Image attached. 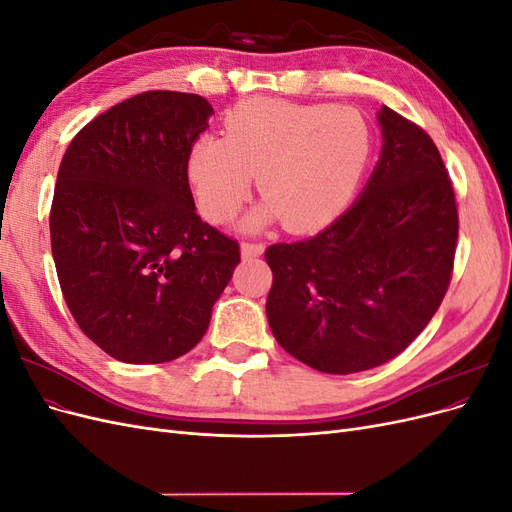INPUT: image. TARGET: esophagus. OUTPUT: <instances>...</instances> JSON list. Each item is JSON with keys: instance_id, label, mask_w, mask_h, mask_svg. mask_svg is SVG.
I'll list each match as a JSON object with an SVG mask.
<instances>
[{"instance_id": "1", "label": "esophagus", "mask_w": 512, "mask_h": 512, "mask_svg": "<svg viewBox=\"0 0 512 512\" xmlns=\"http://www.w3.org/2000/svg\"><path fill=\"white\" fill-rule=\"evenodd\" d=\"M265 254V245L262 243H241V256L245 260H254Z\"/></svg>"}]
</instances>
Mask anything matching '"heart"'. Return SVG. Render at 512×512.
<instances>
[{
  "mask_svg": "<svg viewBox=\"0 0 512 512\" xmlns=\"http://www.w3.org/2000/svg\"><path fill=\"white\" fill-rule=\"evenodd\" d=\"M224 132L190 145L188 177L200 213L222 224L235 218L258 170L265 198L243 222L250 232L277 222L292 232L329 226L359 192L376 145L359 108L277 98L232 106Z\"/></svg>",
  "mask_w": 512,
  "mask_h": 512,
  "instance_id": "1",
  "label": "heart"
}]
</instances>
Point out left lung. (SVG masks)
<instances>
[{
	"instance_id": "left-lung-1",
	"label": "left lung",
	"mask_w": 512,
	"mask_h": 512,
	"mask_svg": "<svg viewBox=\"0 0 512 512\" xmlns=\"http://www.w3.org/2000/svg\"><path fill=\"white\" fill-rule=\"evenodd\" d=\"M378 123L380 158L350 209L316 237L265 252L271 333L324 374L391 361L427 327L451 282L459 220L440 151L389 106Z\"/></svg>"
}]
</instances>
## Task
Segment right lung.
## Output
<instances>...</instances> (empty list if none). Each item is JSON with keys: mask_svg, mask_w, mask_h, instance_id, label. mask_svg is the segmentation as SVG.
<instances>
[{"mask_svg": "<svg viewBox=\"0 0 512 512\" xmlns=\"http://www.w3.org/2000/svg\"><path fill=\"white\" fill-rule=\"evenodd\" d=\"M213 106L145 91L72 138L51 207L61 292L81 331L121 363L190 352L239 265V243L196 215L188 151Z\"/></svg>", "mask_w": 512, "mask_h": 512, "instance_id": "obj_1", "label": "right lung"}]
</instances>
